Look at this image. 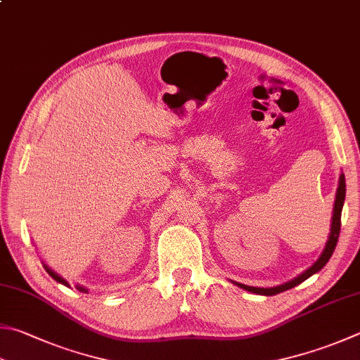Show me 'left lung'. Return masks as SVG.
<instances>
[{"label": "left lung", "mask_w": 360, "mask_h": 360, "mask_svg": "<svg viewBox=\"0 0 360 360\" xmlns=\"http://www.w3.org/2000/svg\"><path fill=\"white\" fill-rule=\"evenodd\" d=\"M345 194H347V183H345V175H340V180H338V188H337V194H335V203H334V214H332V224H330V233H329V240L326 243V248H324L323 254L320 255V259H318L311 266L304 271L302 274H300L296 277V279L290 281L287 283H283V285H277V287H271V288H259V287H249V285H244V283H238V282H233L238 285L240 288L250 291V293H255V295H264V296H273L277 293H282V291L293 288L296 285H300L301 282H304L306 279H309L310 276H314L315 273H318L324 264L329 262V259L334 254V249L337 246V241H338V235H340V226H342V208H343V202H345Z\"/></svg>", "instance_id": "1"}]
</instances>
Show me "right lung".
I'll return each instance as SVG.
<instances>
[{"label":"right lung","mask_w":360,"mask_h":360,"mask_svg":"<svg viewBox=\"0 0 360 360\" xmlns=\"http://www.w3.org/2000/svg\"><path fill=\"white\" fill-rule=\"evenodd\" d=\"M44 266H45V269H46V273H49V274L53 277L54 281L59 282V283H63V285H65V287H69V282H67L65 279H63V277H60L59 274L54 273V271H53V269H50L49 266H46V264H44ZM77 288H78L79 291H83V293H87V290H86L84 287H79V285H77Z\"/></svg>","instance_id":"add662e5"}]
</instances>
